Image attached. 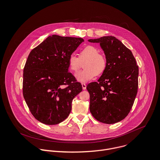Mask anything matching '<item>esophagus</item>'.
Listing matches in <instances>:
<instances>
[{"mask_svg": "<svg viewBox=\"0 0 160 160\" xmlns=\"http://www.w3.org/2000/svg\"><path fill=\"white\" fill-rule=\"evenodd\" d=\"M82 88H83V90H85V89H86L87 85H86L85 83H82Z\"/></svg>", "mask_w": 160, "mask_h": 160, "instance_id": "obj_1", "label": "esophagus"}]
</instances>
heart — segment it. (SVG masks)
Here are the masks:
<instances>
[{
    "label": "heart",
    "instance_id": "heart-1",
    "mask_svg": "<svg viewBox=\"0 0 160 160\" xmlns=\"http://www.w3.org/2000/svg\"><path fill=\"white\" fill-rule=\"evenodd\" d=\"M99 50L92 45H88L80 52L79 58L74 54H71L68 59L69 70L76 72L80 67V61H85V69L75 75L77 80L81 83L87 82L92 80L96 75L102 74L106 68V60L105 58L99 54Z\"/></svg>",
    "mask_w": 160,
    "mask_h": 160
}]
</instances>
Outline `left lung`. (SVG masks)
Instances as JSON below:
<instances>
[{"label":"left lung","mask_w":160,"mask_h":160,"mask_svg":"<svg viewBox=\"0 0 160 160\" xmlns=\"http://www.w3.org/2000/svg\"><path fill=\"white\" fill-rule=\"evenodd\" d=\"M88 41L100 44L106 60V70L98 82L87 86L90 111L100 122H119L128 115L138 93L139 67L131 51L116 37Z\"/></svg>","instance_id":"1"}]
</instances>
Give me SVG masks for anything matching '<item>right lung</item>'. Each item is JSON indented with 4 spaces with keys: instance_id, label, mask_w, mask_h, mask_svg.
Instances as JSON below:
<instances>
[{
    "instance_id": "right-lung-1",
    "label": "right lung",
    "mask_w": 160,
    "mask_h": 160,
    "mask_svg": "<svg viewBox=\"0 0 160 160\" xmlns=\"http://www.w3.org/2000/svg\"><path fill=\"white\" fill-rule=\"evenodd\" d=\"M83 41L52 35L30 52L24 68L22 92L30 112L40 122L56 125L69 116L72 101L82 87L68 72V59Z\"/></svg>"
}]
</instances>
